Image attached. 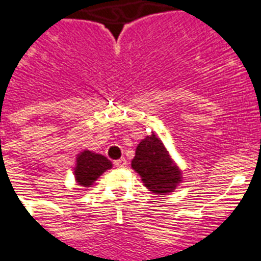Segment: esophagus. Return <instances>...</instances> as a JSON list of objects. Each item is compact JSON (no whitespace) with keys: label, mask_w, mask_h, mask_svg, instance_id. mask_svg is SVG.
Returning <instances> with one entry per match:
<instances>
[{"label":"esophagus","mask_w":261,"mask_h":261,"mask_svg":"<svg viewBox=\"0 0 261 261\" xmlns=\"http://www.w3.org/2000/svg\"><path fill=\"white\" fill-rule=\"evenodd\" d=\"M115 166L119 167V168H122V167H126L127 166V160L124 159V157H122V159H119V160H116V162H115Z\"/></svg>","instance_id":"34e87169"}]
</instances>
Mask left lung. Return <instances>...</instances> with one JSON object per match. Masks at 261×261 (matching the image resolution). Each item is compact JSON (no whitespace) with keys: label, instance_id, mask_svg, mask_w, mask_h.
<instances>
[{"label":"left lung","instance_id":"1","mask_svg":"<svg viewBox=\"0 0 261 261\" xmlns=\"http://www.w3.org/2000/svg\"><path fill=\"white\" fill-rule=\"evenodd\" d=\"M131 167L141 176L145 186L156 194L174 192L182 182L180 170L171 159L162 139L154 134L139 142Z\"/></svg>","mask_w":261,"mask_h":261}]
</instances>
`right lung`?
Masks as SVG:
<instances>
[{
    "mask_svg": "<svg viewBox=\"0 0 261 261\" xmlns=\"http://www.w3.org/2000/svg\"><path fill=\"white\" fill-rule=\"evenodd\" d=\"M112 168V163L107 157L91 150H83L76 156V166L73 168V175L79 186L90 188L97 178L105 171Z\"/></svg>",
    "mask_w": 261,
    "mask_h": 261,
    "instance_id": "add662e5",
    "label": "right lung"
}]
</instances>
